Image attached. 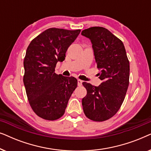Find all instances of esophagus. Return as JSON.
<instances>
[{"mask_svg": "<svg viewBox=\"0 0 151 151\" xmlns=\"http://www.w3.org/2000/svg\"><path fill=\"white\" fill-rule=\"evenodd\" d=\"M82 82H83V81H82V80L78 79V86H81L82 84Z\"/></svg>", "mask_w": 151, "mask_h": 151, "instance_id": "esophagus-1", "label": "esophagus"}]
</instances>
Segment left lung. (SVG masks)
Segmentation results:
<instances>
[{
	"mask_svg": "<svg viewBox=\"0 0 151 151\" xmlns=\"http://www.w3.org/2000/svg\"><path fill=\"white\" fill-rule=\"evenodd\" d=\"M82 35L91 41L102 80L98 86L82 82L87 92L82 100V108L88 119L103 122L114 116L124 102L129 84V61L123 42L107 29L92 27Z\"/></svg>",
	"mask_w": 151,
	"mask_h": 151,
	"instance_id": "1",
	"label": "left lung"
}]
</instances>
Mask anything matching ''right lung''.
Returning <instances> with one entry per match:
<instances>
[{"mask_svg": "<svg viewBox=\"0 0 151 151\" xmlns=\"http://www.w3.org/2000/svg\"><path fill=\"white\" fill-rule=\"evenodd\" d=\"M80 29L49 28L33 39L24 59V85L31 107L47 120L63 116L73 91L78 85L74 77L55 73L58 61L80 33Z\"/></svg>", "mask_w": 151, "mask_h": 151, "instance_id": "right-lung-1", "label": "right lung"}]
</instances>
